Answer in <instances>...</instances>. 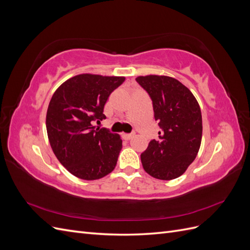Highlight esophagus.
I'll list each match as a JSON object with an SVG mask.
<instances>
[{
  "label": "esophagus",
  "instance_id": "obj_1",
  "mask_svg": "<svg viewBox=\"0 0 250 250\" xmlns=\"http://www.w3.org/2000/svg\"><path fill=\"white\" fill-rule=\"evenodd\" d=\"M134 137V133H123V138L125 140H130Z\"/></svg>",
  "mask_w": 250,
  "mask_h": 250
}]
</instances>
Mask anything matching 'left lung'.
Here are the masks:
<instances>
[{
  "instance_id": "left-lung-1",
  "label": "left lung",
  "mask_w": 250,
  "mask_h": 250,
  "mask_svg": "<svg viewBox=\"0 0 250 250\" xmlns=\"http://www.w3.org/2000/svg\"><path fill=\"white\" fill-rule=\"evenodd\" d=\"M139 84L152 100L161 131L141 154L143 168L162 180L177 178L197 155L202 138L200 106L191 90L175 78L139 76Z\"/></svg>"
}]
</instances>
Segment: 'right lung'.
<instances>
[{
	"instance_id": "right-lung-1",
	"label": "right lung",
	"mask_w": 250,
	"mask_h": 250,
	"mask_svg": "<svg viewBox=\"0 0 250 250\" xmlns=\"http://www.w3.org/2000/svg\"><path fill=\"white\" fill-rule=\"evenodd\" d=\"M125 77L80 74L67 79L53 94L46 126L57 160L74 176L95 180L115 169L122 140L94 121L106 119L104 105Z\"/></svg>"
}]
</instances>
